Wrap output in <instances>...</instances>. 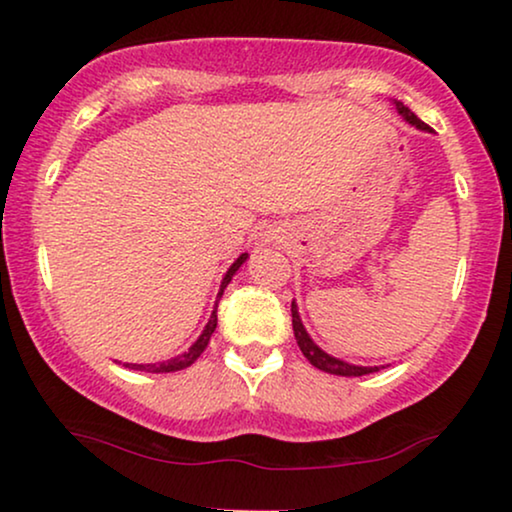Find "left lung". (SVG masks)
Instances as JSON below:
<instances>
[{"label":"left lung","instance_id":"obj_1","mask_svg":"<svg viewBox=\"0 0 512 512\" xmlns=\"http://www.w3.org/2000/svg\"><path fill=\"white\" fill-rule=\"evenodd\" d=\"M394 104H396L398 116H403L405 123L415 125L417 130L431 132L429 125H426L424 121H419V118H417L415 114H412V111H410L408 107H405L403 102L394 100ZM291 317H293V335H296L300 352L305 354V359L310 361L314 368L324 370V373H331V375H342V377H361V375L375 373V370L384 368V366H354V363H347V361H342V359H335V356H331V354H326L324 349H321V347L317 345V342H314V340L310 338V333L305 331L303 321H300L296 300H293V303H291Z\"/></svg>","mask_w":512,"mask_h":512}]
</instances>
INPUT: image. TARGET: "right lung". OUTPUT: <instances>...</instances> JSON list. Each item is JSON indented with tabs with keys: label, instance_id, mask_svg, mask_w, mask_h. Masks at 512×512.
<instances>
[{
	"label": "right lung",
	"instance_id": "add662e5",
	"mask_svg": "<svg viewBox=\"0 0 512 512\" xmlns=\"http://www.w3.org/2000/svg\"><path fill=\"white\" fill-rule=\"evenodd\" d=\"M247 258H249V254H240V258H237V261L228 268L226 275H223L219 296H216V305H214V310H212V317H209L205 331L200 333V338L195 340L191 347H188V352L174 356V359H170V361H160V363H123V366L125 368H132V370H144V373H174V370H184V368L191 366L193 361H198V356L205 352V347L209 345V338H212V333H214V328H216V307H219V300L223 296V289H226V286L230 284V279L235 277V272L242 268V263L247 261Z\"/></svg>",
	"mask_w": 512,
	"mask_h": 512
}]
</instances>
